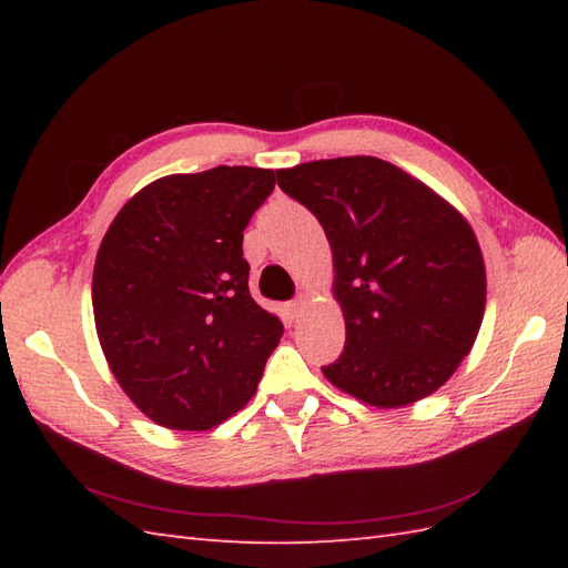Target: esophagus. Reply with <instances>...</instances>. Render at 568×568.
Here are the masks:
<instances>
[{
	"label": "esophagus",
	"instance_id": "obj_1",
	"mask_svg": "<svg viewBox=\"0 0 568 568\" xmlns=\"http://www.w3.org/2000/svg\"><path fill=\"white\" fill-rule=\"evenodd\" d=\"M287 310H291V315H293V320H297V317H300V312H303V310H305V300H303V297H297V300H293V303H291V307H287Z\"/></svg>",
	"mask_w": 568,
	"mask_h": 568
}]
</instances>
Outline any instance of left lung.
<instances>
[{"instance_id":"1","label":"left lung","mask_w":568,"mask_h":568,"mask_svg":"<svg viewBox=\"0 0 568 568\" xmlns=\"http://www.w3.org/2000/svg\"><path fill=\"white\" fill-rule=\"evenodd\" d=\"M332 246L346 344L322 373L373 407H405L454 376L486 312V263L464 214L373 155L277 171Z\"/></svg>"}]
</instances>
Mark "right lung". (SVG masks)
<instances>
[{
  "mask_svg": "<svg viewBox=\"0 0 568 568\" xmlns=\"http://www.w3.org/2000/svg\"><path fill=\"white\" fill-rule=\"evenodd\" d=\"M275 173L216 165L131 197L98 251L94 327L106 364L155 425L202 432L244 407L283 336L248 293L244 229Z\"/></svg>",
  "mask_w": 568,
  "mask_h": 568,
  "instance_id": "right-lung-1",
  "label": "right lung"
}]
</instances>
